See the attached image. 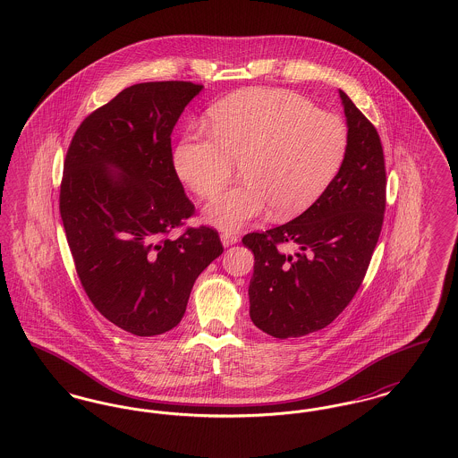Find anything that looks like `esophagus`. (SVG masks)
Segmentation results:
<instances>
[{"mask_svg":"<svg viewBox=\"0 0 458 458\" xmlns=\"http://www.w3.org/2000/svg\"><path fill=\"white\" fill-rule=\"evenodd\" d=\"M221 242H223L225 247H230V245L239 242V235L232 233V232H225V233H221Z\"/></svg>","mask_w":458,"mask_h":458,"instance_id":"34e87169","label":"esophagus"}]
</instances>
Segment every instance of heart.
<instances>
[{
    "instance_id": "heart-1",
    "label": "heart",
    "mask_w": 458,
    "mask_h": 458,
    "mask_svg": "<svg viewBox=\"0 0 458 458\" xmlns=\"http://www.w3.org/2000/svg\"><path fill=\"white\" fill-rule=\"evenodd\" d=\"M208 131L180 139L174 166L192 192L209 197L240 161L243 180L204 209L206 221L221 230H239L269 208L278 218L304 211L347 151L344 122L284 89H247L219 101L209 111Z\"/></svg>"
}]
</instances>
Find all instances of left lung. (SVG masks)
I'll use <instances>...</instances> for the list:
<instances>
[{"label":"left lung","mask_w":458,"mask_h":458,"mask_svg":"<svg viewBox=\"0 0 458 458\" xmlns=\"http://www.w3.org/2000/svg\"><path fill=\"white\" fill-rule=\"evenodd\" d=\"M347 151L319 199L284 225L247 233L254 252L250 319L275 338H297L333 323L366 276L386 208L379 133L340 90Z\"/></svg>","instance_id":"8db88e82"}]
</instances>
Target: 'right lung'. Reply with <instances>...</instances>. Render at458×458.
Wrapping results in <instances>:
<instances>
[{"mask_svg": "<svg viewBox=\"0 0 458 458\" xmlns=\"http://www.w3.org/2000/svg\"><path fill=\"white\" fill-rule=\"evenodd\" d=\"M204 86L123 89L92 111L66 151L60 215L89 301L131 335L176 327L197 276L223 252L209 226L172 230L196 211L174 172L172 131Z\"/></svg>", "mask_w": 458, "mask_h": 458, "instance_id": "1", "label": "right lung"}]
</instances>
